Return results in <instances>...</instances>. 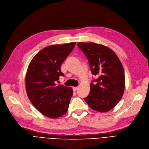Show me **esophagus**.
I'll use <instances>...</instances> for the list:
<instances>
[{"label":"esophagus","mask_w":149,"mask_h":149,"mask_svg":"<svg viewBox=\"0 0 149 149\" xmlns=\"http://www.w3.org/2000/svg\"><path fill=\"white\" fill-rule=\"evenodd\" d=\"M78 88H78L77 86V87H73V90H74V91H75L76 90H78Z\"/></svg>","instance_id":"1"}]
</instances>
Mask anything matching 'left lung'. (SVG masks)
<instances>
[{
    "mask_svg": "<svg viewBox=\"0 0 149 149\" xmlns=\"http://www.w3.org/2000/svg\"><path fill=\"white\" fill-rule=\"evenodd\" d=\"M88 61L91 72L96 79L84 100L95 111L106 112L120 101L125 90V71L120 59L111 49L95 43H77Z\"/></svg>",
    "mask_w": 149,
    "mask_h": 149,
    "instance_id": "8db88e82",
    "label": "left lung"
}]
</instances>
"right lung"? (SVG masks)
Segmentation results:
<instances>
[{
  "instance_id": "add662e5",
  "label": "right lung",
  "mask_w": 149,
  "mask_h": 149,
  "mask_svg": "<svg viewBox=\"0 0 149 149\" xmlns=\"http://www.w3.org/2000/svg\"><path fill=\"white\" fill-rule=\"evenodd\" d=\"M76 42L54 45L43 48L33 58L26 76L27 95L38 111L56 118L68 111L72 88L56 86L59 76H64L61 65L72 51Z\"/></svg>"
}]
</instances>
